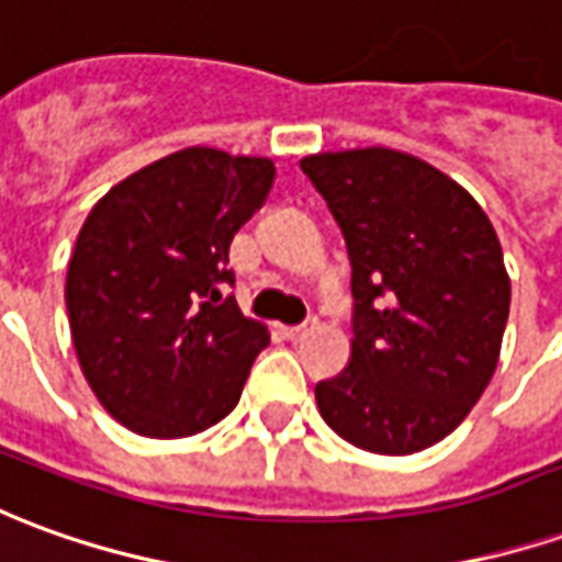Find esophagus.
I'll return each mask as SVG.
<instances>
[{"mask_svg": "<svg viewBox=\"0 0 562 562\" xmlns=\"http://www.w3.org/2000/svg\"><path fill=\"white\" fill-rule=\"evenodd\" d=\"M316 328V319H307L304 325H289V328H282V335L289 337V340H301V337L307 335V331H313Z\"/></svg>", "mask_w": 562, "mask_h": 562, "instance_id": "esophagus-1", "label": "esophagus"}]
</instances>
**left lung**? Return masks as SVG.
I'll return each instance as SVG.
<instances>
[{
	"label": "left lung",
	"instance_id": "1",
	"mask_svg": "<svg viewBox=\"0 0 562 562\" xmlns=\"http://www.w3.org/2000/svg\"><path fill=\"white\" fill-rule=\"evenodd\" d=\"M344 234L352 352L316 383L322 419L368 453L407 457L469 417L496 371L512 304L496 231L477 200L392 148L301 160Z\"/></svg>",
	"mask_w": 562,
	"mask_h": 562
}]
</instances>
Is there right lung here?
<instances>
[{
  "instance_id": "obj_1",
  "label": "right lung",
  "mask_w": 562,
  "mask_h": 562,
  "mask_svg": "<svg viewBox=\"0 0 562 562\" xmlns=\"http://www.w3.org/2000/svg\"><path fill=\"white\" fill-rule=\"evenodd\" d=\"M273 160L182 148L117 182L81 225L66 313L85 380L145 438H188L240 402L268 328L246 319L227 249L273 186Z\"/></svg>"
}]
</instances>
